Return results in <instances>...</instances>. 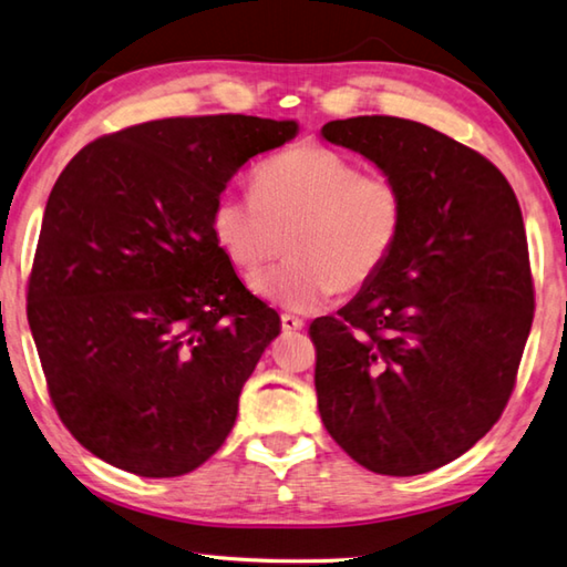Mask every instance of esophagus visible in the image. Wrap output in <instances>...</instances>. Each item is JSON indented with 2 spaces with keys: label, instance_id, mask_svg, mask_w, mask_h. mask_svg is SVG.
I'll list each match as a JSON object with an SVG mask.
<instances>
[{
  "label": "esophagus",
  "instance_id": "34e87169",
  "mask_svg": "<svg viewBox=\"0 0 567 567\" xmlns=\"http://www.w3.org/2000/svg\"><path fill=\"white\" fill-rule=\"evenodd\" d=\"M305 327V322L300 317H295V315H282V329L285 332H297V329H302Z\"/></svg>",
  "mask_w": 567,
  "mask_h": 567
}]
</instances>
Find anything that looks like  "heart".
Instances as JSON below:
<instances>
[{
	"instance_id": "obj_1",
	"label": "heart",
	"mask_w": 567,
	"mask_h": 567,
	"mask_svg": "<svg viewBox=\"0 0 567 567\" xmlns=\"http://www.w3.org/2000/svg\"><path fill=\"white\" fill-rule=\"evenodd\" d=\"M406 210V193L391 173L362 171L342 151L302 143L262 161L252 171V193H220L210 228L245 277L290 250L252 287L285 310L307 312L337 290H364L384 272Z\"/></svg>"
}]
</instances>
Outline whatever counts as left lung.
Instances as JSON below:
<instances>
[{
  "instance_id": "8db88e82",
  "label": "left lung",
  "mask_w": 567,
  "mask_h": 567,
  "mask_svg": "<svg viewBox=\"0 0 567 567\" xmlns=\"http://www.w3.org/2000/svg\"><path fill=\"white\" fill-rule=\"evenodd\" d=\"M322 136L391 173L409 210L384 272L310 324L319 416L359 466L419 476L486 436L516 386L535 307L520 205L488 158L424 123L357 116Z\"/></svg>"
}]
</instances>
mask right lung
Wrapping results in <instances>:
<instances>
[{"label":"right lung","mask_w":567,"mask_h":567,"mask_svg":"<svg viewBox=\"0 0 567 567\" xmlns=\"http://www.w3.org/2000/svg\"><path fill=\"white\" fill-rule=\"evenodd\" d=\"M295 133L243 113L148 121L61 171L27 317L61 424L101 461L173 478L230 434L282 322L235 275L210 213L240 166Z\"/></svg>","instance_id":"obj_1"}]
</instances>
